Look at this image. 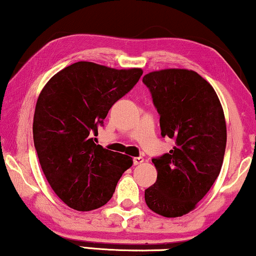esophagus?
Here are the masks:
<instances>
[{
    "label": "esophagus",
    "mask_w": 256,
    "mask_h": 256,
    "mask_svg": "<svg viewBox=\"0 0 256 256\" xmlns=\"http://www.w3.org/2000/svg\"><path fill=\"white\" fill-rule=\"evenodd\" d=\"M144 162V158L143 157H134V166H140Z\"/></svg>",
    "instance_id": "obj_1"
}]
</instances>
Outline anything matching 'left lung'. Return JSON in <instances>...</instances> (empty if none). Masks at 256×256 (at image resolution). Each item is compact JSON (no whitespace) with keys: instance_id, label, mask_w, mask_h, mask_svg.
Returning a JSON list of instances; mask_svg holds the SVG:
<instances>
[{"instance_id":"obj_1","label":"left lung","mask_w":256,"mask_h":256,"mask_svg":"<svg viewBox=\"0 0 256 256\" xmlns=\"http://www.w3.org/2000/svg\"><path fill=\"white\" fill-rule=\"evenodd\" d=\"M143 82L160 115V134L176 141L169 154L152 160L157 180L144 199L157 214L177 218L194 210L219 176L227 138L225 115L211 84L192 70L152 71Z\"/></svg>"}]
</instances>
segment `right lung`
I'll list each match as a JSON object with an SVG mask.
<instances>
[{"instance_id":"1","label":"right lung","mask_w":256,"mask_h":256,"mask_svg":"<svg viewBox=\"0 0 256 256\" xmlns=\"http://www.w3.org/2000/svg\"><path fill=\"white\" fill-rule=\"evenodd\" d=\"M141 68L116 70L78 62L52 76L38 96L34 143L54 194L76 211L110 200L132 158L94 143L98 124L141 78Z\"/></svg>"}]
</instances>
